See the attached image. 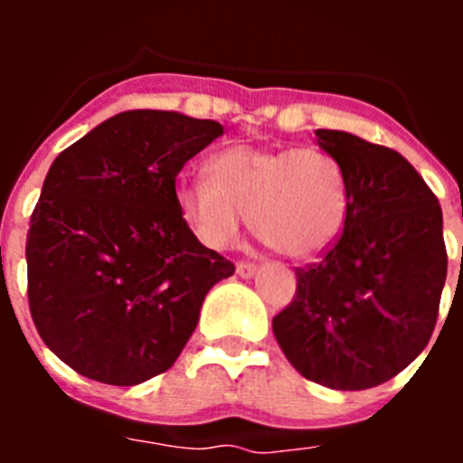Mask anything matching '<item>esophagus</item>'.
Instances as JSON below:
<instances>
[{"label":"esophagus","instance_id":"esophagus-1","mask_svg":"<svg viewBox=\"0 0 463 463\" xmlns=\"http://www.w3.org/2000/svg\"><path fill=\"white\" fill-rule=\"evenodd\" d=\"M236 273L241 278H252L257 273V264H252V261H239L236 264Z\"/></svg>","mask_w":463,"mask_h":463}]
</instances>
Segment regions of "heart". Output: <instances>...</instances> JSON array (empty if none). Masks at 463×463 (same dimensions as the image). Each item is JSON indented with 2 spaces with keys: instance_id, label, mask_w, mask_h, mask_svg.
Returning <instances> with one entry per match:
<instances>
[{
  "instance_id": "1",
  "label": "heart",
  "mask_w": 463,
  "mask_h": 463,
  "mask_svg": "<svg viewBox=\"0 0 463 463\" xmlns=\"http://www.w3.org/2000/svg\"><path fill=\"white\" fill-rule=\"evenodd\" d=\"M206 171L208 181H178L175 206L211 250L239 239L245 215L261 241L292 260L325 252L345 227V174L322 148L236 143L213 155Z\"/></svg>"
}]
</instances>
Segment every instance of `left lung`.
Wrapping results in <instances>:
<instances>
[{"label":"left lung","mask_w":463,"mask_h":463,"mask_svg":"<svg viewBox=\"0 0 463 463\" xmlns=\"http://www.w3.org/2000/svg\"><path fill=\"white\" fill-rule=\"evenodd\" d=\"M315 137L345 174V227L317 264L297 269V294L273 317V336L304 378L369 390L431 338L448 276L443 211L396 150L336 129Z\"/></svg>","instance_id":"left-lung-1"}]
</instances>
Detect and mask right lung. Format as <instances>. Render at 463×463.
Masks as SVG:
<instances>
[{
	"instance_id": "add662e5",
	"label": "right lung",
	"mask_w": 463,
	"mask_h": 463,
	"mask_svg": "<svg viewBox=\"0 0 463 463\" xmlns=\"http://www.w3.org/2000/svg\"><path fill=\"white\" fill-rule=\"evenodd\" d=\"M222 134L175 110H125L57 155L32 213L27 297L39 336L97 383L174 366L208 289L234 264L175 206V175Z\"/></svg>"
}]
</instances>
